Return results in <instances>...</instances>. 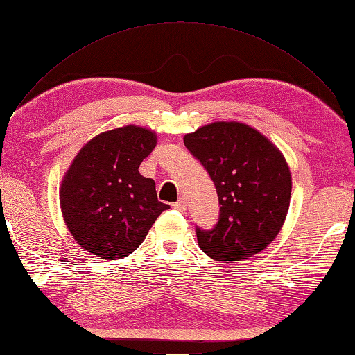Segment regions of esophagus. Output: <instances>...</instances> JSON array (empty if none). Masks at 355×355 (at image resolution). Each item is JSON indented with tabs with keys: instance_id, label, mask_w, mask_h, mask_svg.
Wrapping results in <instances>:
<instances>
[{
	"instance_id": "obj_1",
	"label": "esophagus",
	"mask_w": 355,
	"mask_h": 355,
	"mask_svg": "<svg viewBox=\"0 0 355 355\" xmlns=\"http://www.w3.org/2000/svg\"><path fill=\"white\" fill-rule=\"evenodd\" d=\"M172 207H174L175 210H178V211L183 213V211H186V201H184L183 198H181V199H178V201H177L174 205H172Z\"/></svg>"
}]
</instances>
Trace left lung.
I'll return each instance as SVG.
<instances>
[{
  "label": "left lung",
  "mask_w": 355,
  "mask_h": 355,
  "mask_svg": "<svg viewBox=\"0 0 355 355\" xmlns=\"http://www.w3.org/2000/svg\"><path fill=\"white\" fill-rule=\"evenodd\" d=\"M184 145L213 180L219 220L196 226L199 248L216 261H241L276 239L289 208L291 172L264 135L243 123H213L184 136Z\"/></svg>",
  "instance_id": "8db88e82"
}]
</instances>
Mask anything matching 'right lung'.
I'll return each mask as SVG.
<instances>
[{
  "label": "right lung",
  "mask_w": 355,
  "mask_h": 355,
  "mask_svg": "<svg viewBox=\"0 0 355 355\" xmlns=\"http://www.w3.org/2000/svg\"><path fill=\"white\" fill-rule=\"evenodd\" d=\"M156 135L125 125L97 135L78 153L62 180L60 202L70 234L102 259L129 257L168 204L139 165L156 147Z\"/></svg>",
  "instance_id": "obj_1"
}]
</instances>
